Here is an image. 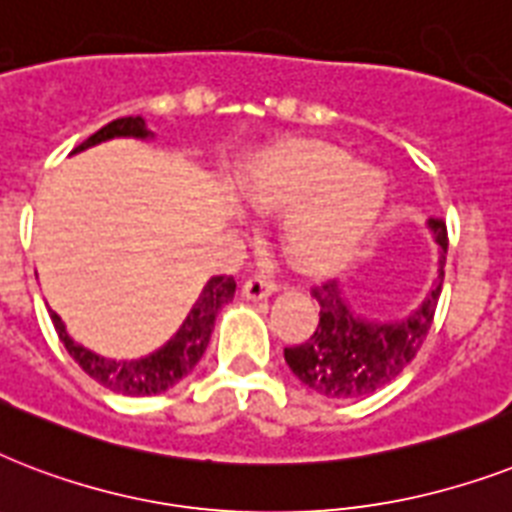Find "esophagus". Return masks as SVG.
Here are the masks:
<instances>
[{
  "mask_svg": "<svg viewBox=\"0 0 512 512\" xmlns=\"http://www.w3.org/2000/svg\"><path fill=\"white\" fill-rule=\"evenodd\" d=\"M275 282L267 280V277H251V280L243 282V298L248 301H261V298H269L275 293Z\"/></svg>",
  "mask_w": 512,
  "mask_h": 512,
  "instance_id": "34e87169",
  "label": "esophagus"
}]
</instances>
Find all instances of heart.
<instances>
[{"label":"heart","instance_id":"heart-1","mask_svg":"<svg viewBox=\"0 0 512 512\" xmlns=\"http://www.w3.org/2000/svg\"><path fill=\"white\" fill-rule=\"evenodd\" d=\"M240 195L261 214L290 207L280 235L288 259L330 272L372 237L386 211L388 179L330 142L282 140L243 171Z\"/></svg>","mask_w":512,"mask_h":512}]
</instances>
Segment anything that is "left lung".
<instances>
[{"instance_id": "left-lung-1", "label": "left lung", "mask_w": 512, "mask_h": 512, "mask_svg": "<svg viewBox=\"0 0 512 512\" xmlns=\"http://www.w3.org/2000/svg\"><path fill=\"white\" fill-rule=\"evenodd\" d=\"M439 245V272L423 304L399 320H367L354 312L341 285L327 280L312 288L320 325L298 346L285 349V362L306 388L327 399H365L410 365L431 330L447 264V224L428 219Z\"/></svg>"}]
</instances>
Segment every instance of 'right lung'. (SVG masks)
<instances>
[{
  "mask_svg": "<svg viewBox=\"0 0 512 512\" xmlns=\"http://www.w3.org/2000/svg\"><path fill=\"white\" fill-rule=\"evenodd\" d=\"M116 137L150 140L153 132L147 129L142 116L116 118L108 126H102L100 132H94L89 140L81 142L73 153H81V150L100 145L105 140H116ZM232 296H235V280L232 277H211L203 285L198 301H195V306H192L190 314L185 317V322L179 325L177 333L171 335L161 349H155L153 354H147V357L140 359L100 357V354H94L87 346H81L79 341H73L68 330H65L63 320L55 312H49V317H52V325H55L57 335H60V341L68 349V354L79 362V367L87 372L89 378H94L97 383L110 388V391H116V394L153 396L177 386L179 380L190 375L192 367L198 365L208 341H211L216 314L222 312L224 304H230Z\"/></svg>",
  "mask_w": 512,
  "mask_h": 512,
  "instance_id": "add662e5",
  "label": "right lung"
}]
</instances>
